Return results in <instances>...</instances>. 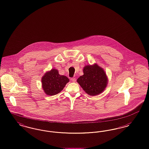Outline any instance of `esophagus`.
Returning <instances> with one entry per match:
<instances>
[{
	"mask_svg": "<svg viewBox=\"0 0 149 149\" xmlns=\"http://www.w3.org/2000/svg\"><path fill=\"white\" fill-rule=\"evenodd\" d=\"M70 80H72V82H75L76 81V77H72L70 79Z\"/></svg>",
	"mask_w": 149,
	"mask_h": 149,
	"instance_id": "obj_1",
	"label": "esophagus"
}]
</instances>
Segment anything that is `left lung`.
Here are the masks:
<instances>
[{"label":"left lung","instance_id":"1","mask_svg":"<svg viewBox=\"0 0 149 149\" xmlns=\"http://www.w3.org/2000/svg\"><path fill=\"white\" fill-rule=\"evenodd\" d=\"M84 75L77 81L89 95L95 96L101 93L107 86V79L104 70L99 65L85 66Z\"/></svg>","mask_w":149,"mask_h":149}]
</instances>
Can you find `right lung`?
I'll return each instance as SVG.
<instances>
[{
  "instance_id": "right-lung-1",
  "label": "right lung",
  "mask_w": 149,
  "mask_h": 149,
  "mask_svg": "<svg viewBox=\"0 0 149 149\" xmlns=\"http://www.w3.org/2000/svg\"><path fill=\"white\" fill-rule=\"evenodd\" d=\"M69 81V79L68 77L60 75L58 70L54 69L45 73L42 79V86L44 92L50 96L59 93Z\"/></svg>"
}]
</instances>
